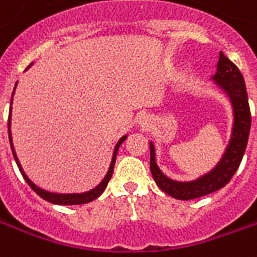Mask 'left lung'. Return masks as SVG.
<instances>
[{"instance_id": "8db88e82", "label": "left lung", "mask_w": 257, "mask_h": 257, "mask_svg": "<svg viewBox=\"0 0 257 257\" xmlns=\"http://www.w3.org/2000/svg\"><path fill=\"white\" fill-rule=\"evenodd\" d=\"M213 79L228 95L234 108V128H232L231 140L221 161L216 165L215 169L195 182H184V183L175 182L172 179L167 178L160 171V168L157 167L156 149L154 145L150 143L151 175L156 180L157 186L162 191H165L168 195L176 199L189 201V199L199 198L224 187L231 180L234 173L237 172L248 145L249 131H250V108H249L246 86L239 68L227 56H224L223 52H220L219 56L217 71L213 75Z\"/></svg>"}]
</instances>
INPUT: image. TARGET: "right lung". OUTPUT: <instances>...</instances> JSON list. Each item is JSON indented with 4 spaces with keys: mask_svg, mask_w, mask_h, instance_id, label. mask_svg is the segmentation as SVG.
<instances>
[{
    "mask_svg": "<svg viewBox=\"0 0 257 257\" xmlns=\"http://www.w3.org/2000/svg\"><path fill=\"white\" fill-rule=\"evenodd\" d=\"M15 92V89H14ZM14 96V93H12ZM11 104H12V99H11ZM8 134H9V143H11V149H12V154L15 157V161L18 164V168H19L20 173H22V176L25 178V180L27 182V184L30 186L31 189L34 190L41 198H44L48 202H52V204L56 205H81V204H88L90 201H93L96 199L99 195H101V193L106 190L107 183L110 182V179L112 176V172H114V165H115V157H117V151L119 149V146L122 145V142L126 139V136H123L121 139L118 140L117 146H115V149H114V154H112V160L111 164H110V168H108V172L104 176V179L101 180L100 184L95 187L93 190H90V191H86V193H81V194H58V193H49V191H45V190L40 189V187H37L36 184L31 182L30 179L27 178V175L23 171V168L20 165L19 160H18V157H16V153H15L14 145H12V136H11V114H9L8 118Z\"/></svg>",
    "mask_w": 257,
    "mask_h": 257,
    "instance_id": "add662e5",
    "label": "right lung"
}]
</instances>
